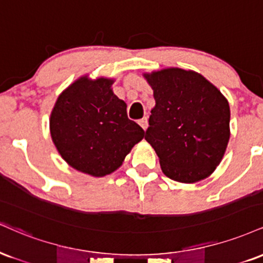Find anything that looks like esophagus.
Here are the masks:
<instances>
[{"mask_svg": "<svg viewBox=\"0 0 263 263\" xmlns=\"http://www.w3.org/2000/svg\"><path fill=\"white\" fill-rule=\"evenodd\" d=\"M138 123H140L142 128L145 129V128H147V126H148V120H147V118H143V119L138 120Z\"/></svg>", "mask_w": 263, "mask_h": 263, "instance_id": "obj_1", "label": "esophagus"}]
</instances>
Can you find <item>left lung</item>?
Returning a JSON list of instances; mask_svg holds the SVG:
<instances>
[{
    "label": "left lung",
    "instance_id": "8db88e82",
    "mask_svg": "<svg viewBox=\"0 0 263 263\" xmlns=\"http://www.w3.org/2000/svg\"><path fill=\"white\" fill-rule=\"evenodd\" d=\"M153 89L145 140L167 178L196 182L219 165L229 142L230 109L203 76L181 68L145 74Z\"/></svg>",
    "mask_w": 263,
    "mask_h": 263
}]
</instances>
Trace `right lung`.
<instances>
[{"mask_svg": "<svg viewBox=\"0 0 263 263\" xmlns=\"http://www.w3.org/2000/svg\"><path fill=\"white\" fill-rule=\"evenodd\" d=\"M111 84L105 78H81L59 97L50 118V132L61 157L93 176L118 169L144 137L143 128L128 119L126 103L112 93Z\"/></svg>", "mask_w": 263, "mask_h": 263, "instance_id": "add662e5", "label": "right lung"}]
</instances>
